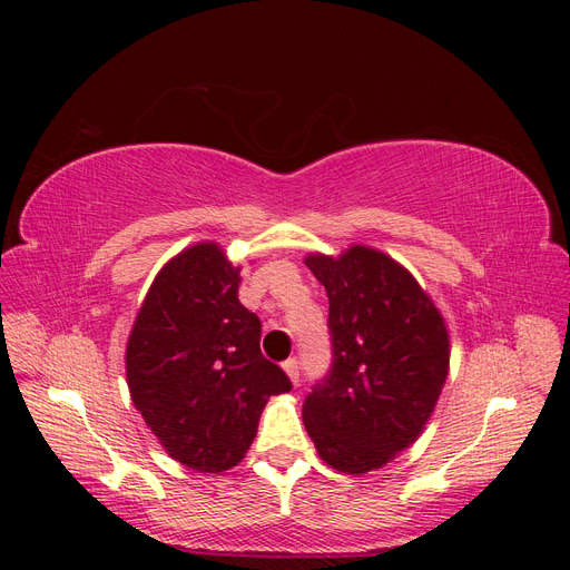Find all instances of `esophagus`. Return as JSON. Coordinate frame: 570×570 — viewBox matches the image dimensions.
Instances as JSON below:
<instances>
[{"label": "esophagus", "mask_w": 570, "mask_h": 570, "mask_svg": "<svg viewBox=\"0 0 570 570\" xmlns=\"http://www.w3.org/2000/svg\"><path fill=\"white\" fill-rule=\"evenodd\" d=\"M283 368H285V373L289 375V381L292 383H299V361L297 358H287L285 364H283Z\"/></svg>", "instance_id": "esophagus-1"}]
</instances>
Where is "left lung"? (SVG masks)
Returning a JSON list of instances; mask_svg holds the SVG:
<instances>
[{"label": "left lung", "instance_id": "obj_1", "mask_svg": "<svg viewBox=\"0 0 570 570\" xmlns=\"http://www.w3.org/2000/svg\"><path fill=\"white\" fill-rule=\"evenodd\" d=\"M327 292L333 364L302 406L321 459L342 473L381 469L416 442L450 373V333L413 275L354 245L304 258Z\"/></svg>", "mask_w": 570, "mask_h": 570}]
</instances>
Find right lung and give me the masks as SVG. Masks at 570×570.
I'll return each instance as SVG.
<instances>
[{
  "mask_svg": "<svg viewBox=\"0 0 570 570\" xmlns=\"http://www.w3.org/2000/svg\"><path fill=\"white\" fill-rule=\"evenodd\" d=\"M237 287L216 243L183 249L154 278L126 347L135 409L168 456L199 473L243 461L268 396L292 390Z\"/></svg>",
  "mask_w": 570,
  "mask_h": 570,
  "instance_id": "1",
  "label": "right lung"
}]
</instances>
